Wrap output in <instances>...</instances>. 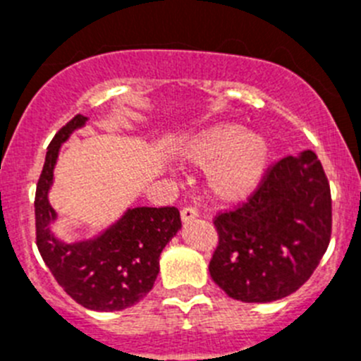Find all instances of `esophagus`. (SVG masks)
Listing matches in <instances>:
<instances>
[{
  "instance_id": "esophagus-1",
  "label": "esophagus",
  "mask_w": 361,
  "mask_h": 361,
  "mask_svg": "<svg viewBox=\"0 0 361 361\" xmlns=\"http://www.w3.org/2000/svg\"><path fill=\"white\" fill-rule=\"evenodd\" d=\"M199 216V212H197L195 208H191V206H188V208H184L183 212H180V219H183V222L186 224V222H191L193 219H197Z\"/></svg>"
}]
</instances>
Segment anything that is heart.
<instances>
[{
	"label": "heart",
	"instance_id": "heart-1",
	"mask_svg": "<svg viewBox=\"0 0 361 361\" xmlns=\"http://www.w3.org/2000/svg\"><path fill=\"white\" fill-rule=\"evenodd\" d=\"M193 166H208L206 184L226 202L250 197L269 168L273 146L262 133L247 132L238 123H216L199 130L180 148Z\"/></svg>",
	"mask_w": 361,
	"mask_h": 361
}]
</instances>
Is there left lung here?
I'll return each instance as SVG.
<instances>
[{
	"instance_id": "8db88e82",
	"label": "left lung",
	"mask_w": 361,
	"mask_h": 361,
	"mask_svg": "<svg viewBox=\"0 0 361 361\" xmlns=\"http://www.w3.org/2000/svg\"><path fill=\"white\" fill-rule=\"evenodd\" d=\"M331 190L317 153L305 149L267 170L250 200L215 219L209 275L228 296L267 304L304 286L327 251Z\"/></svg>"
}]
</instances>
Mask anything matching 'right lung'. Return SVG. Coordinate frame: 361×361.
Here are the masks:
<instances>
[{"instance_id": "1", "label": "right lung", "mask_w": 361, "mask_h": 361, "mask_svg": "<svg viewBox=\"0 0 361 361\" xmlns=\"http://www.w3.org/2000/svg\"><path fill=\"white\" fill-rule=\"evenodd\" d=\"M88 117L75 116L52 139L36 190V244L57 283L82 307L121 311L141 302L159 275V257L180 229L177 208H128L95 237L75 242L52 231L57 213L50 206L59 149Z\"/></svg>"}]
</instances>
